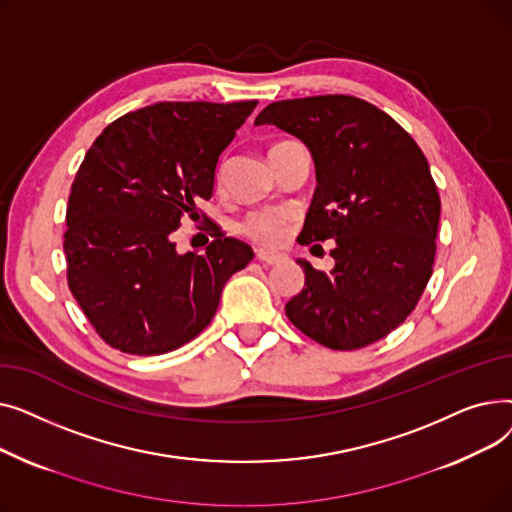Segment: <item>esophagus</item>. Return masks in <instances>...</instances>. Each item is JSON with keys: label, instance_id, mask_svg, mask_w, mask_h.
<instances>
[{"label": "esophagus", "instance_id": "1", "mask_svg": "<svg viewBox=\"0 0 512 512\" xmlns=\"http://www.w3.org/2000/svg\"><path fill=\"white\" fill-rule=\"evenodd\" d=\"M255 257H257V261H261L263 265H278V263H284V261H286V255L274 253V251H265V249H259Z\"/></svg>", "mask_w": 512, "mask_h": 512}]
</instances>
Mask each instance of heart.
Instances as JSON below:
<instances>
[{
	"instance_id": "b5f03b06",
	"label": "heart",
	"mask_w": 512,
	"mask_h": 512,
	"mask_svg": "<svg viewBox=\"0 0 512 512\" xmlns=\"http://www.w3.org/2000/svg\"><path fill=\"white\" fill-rule=\"evenodd\" d=\"M290 211L286 209H267L257 211L245 222V232L263 245H278L284 240L290 224Z\"/></svg>"
}]
</instances>
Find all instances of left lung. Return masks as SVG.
<instances>
[{"instance_id": "obj_1", "label": "left lung", "mask_w": 512, "mask_h": 512, "mask_svg": "<svg viewBox=\"0 0 512 512\" xmlns=\"http://www.w3.org/2000/svg\"><path fill=\"white\" fill-rule=\"evenodd\" d=\"M255 124L294 134L313 155L317 188L297 240H336L330 274L299 259L305 288L286 303L288 319L334 351L382 340L411 315L434 272L442 205L423 151L353 95L274 101Z\"/></svg>"}]
</instances>
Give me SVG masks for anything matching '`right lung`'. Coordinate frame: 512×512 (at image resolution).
Here are the masks:
<instances>
[{"label":"right lung","mask_w":512,"mask_h":512,"mask_svg":"<svg viewBox=\"0 0 512 512\" xmlns=\"http://www.w3.org/2000/svg\"><path fill=\"white\" fill-rule=\"evenodd\" d=\"M257 101H161L95 139L68 197V286L105 344L164 355L199 336L253 249L209 224L205 253H176L180 220H203L215 166Z\"/></svg>","instance_id":"obj_1"}]
</instances>
